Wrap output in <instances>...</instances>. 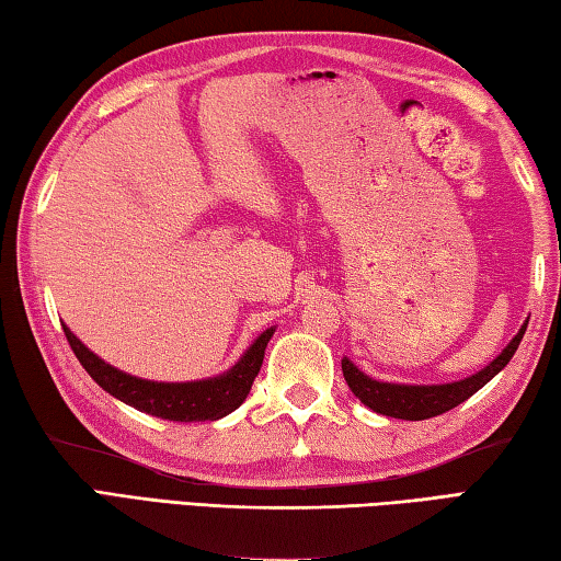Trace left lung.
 I'll return each mask as SVG.
<instances>
[{
  "instance_id": "1",
  "label": "left lung",
  "mask_w": 561,
  "mask_h": 561,
  "mask_svg": "<svg viewBox=\"0 0 561 561\" xmlns=\"http://www.w3.org/2000/svg\"><path fill=\"white\" fill-rule=\"evenodd\" d=\"M527 325L519 328L513 342L500 352V355L490 362V365L478 371V375L468 377L463 381H454V385H436V387H409V385H385V381L369 379L367 375L352 365V362L345 357L342 359V375H345V381L352 389L362 404L369 407L377 414H385L391 419H407V421H421V419H431L438 414H446V411L456 409L458 404H463L466 399L476 394L480 387H485L490 379H493L500 369H503L523 342Z\"/></svg>"
}]
</instances>
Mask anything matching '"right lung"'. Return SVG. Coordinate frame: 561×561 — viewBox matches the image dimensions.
<instances>
[{
	"label": "right lung",
	"mask_w": 561,
	"mask_h": 561,
	"mask_svg": "<svg viewBox=\"0 0 561 561\" xmlns=\"http://www.w3.org/2000/svg\"><path fill=\"white\" fill-rule=\"evenodd\" d=\"M68 345L73 355L81 362L83 369L93 377L98 387H103L107 394L125 401L145 414L167 419V421H216L233 409L243 404L249 397L253 379L259 377L263 365V352L273 330H265L263 335L253 342L251 350L241 357L239 365L224 377L204 379V381H186V385H162V381H145L125 375V371L105 365L98 359L91 350L81 345L71 330L64 328Z\"/></svg>",
	"instance_id": "1"
}]
</instances>
